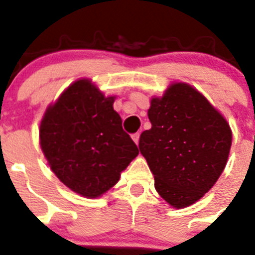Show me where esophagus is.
I'll list each match as a JSON object with an SVG mask.
<instances>
[{
    "instance_id": "obj_1",
    "label": "esophagus",
    "mask_w": 255,
    "mask_h": 255,
    "mask_svg": "<svg viewBox=\"0 0 255 255\" xmlns=\"http://www.w3.org/2000/svg\"><path fill=\"white\" fill-rule=\"evenodd\" d=\"M132 139L134 141V143L138 144L139 142V133H134V134H132Z\"/></svg>"
}]
</instances>
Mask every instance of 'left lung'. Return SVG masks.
Listing matches in <instances>:
<instances>
[{
    "label": "left lung",
    "instance_id": "8db88e82",
    "mask_svg": "<svg viewBox=\"0 0 255 255\" xmlns=\"http://www.w3.org/2000/svg\"><path fill=\"white\" fill-rule=\"evenodd\" d=\"M151 128L138 147L155 178V188L175 208L193 205L217 182L228 162L231 129L205 96L184 82L152 98Z\"/></svg>",
    "mask_w": 255,
    "mask_h": 255
}]
</instances>
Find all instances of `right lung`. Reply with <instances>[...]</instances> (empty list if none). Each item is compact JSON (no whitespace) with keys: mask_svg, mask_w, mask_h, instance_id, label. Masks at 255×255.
Returning <instances> with one entry per match:
<instances>
[{"mask_svg":"<svg viewBox=\"0 0 255 255\" xmlns=\"http://www.w3.org/2000/svg\"><path fill=\"white\" fill-rule=\"evenodd\" d=\"M90 80L66 89L40 123V147L50 169L66 187L88 198L111 189L138 148L113 109Z\"/></svg>","mask_w":255,"mask_h":255,"instance_id":"add662e5","label":"right lung"}]
</instances>
